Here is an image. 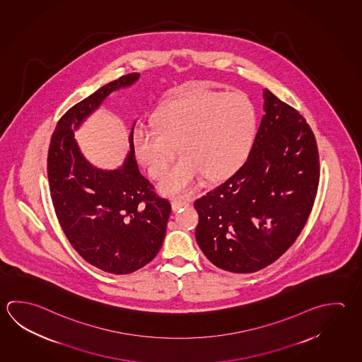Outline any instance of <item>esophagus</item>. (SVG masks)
Returning <instances> with one entry per match:
<instances>
[{
  "label": "esophagus",
  "mask_w": 362,
  "mask_h": 362,
  "mask_svg": "<svg viewBox=\"0 0 362 362\" xmlns=\"http://www.w3.org/2000/svg\"><path fill=\"white\" fill-rule=\"evenodd\" d=\"M189 203L187 202H185V200H172L171 206L172 211H176L178 209H181V208H185V206H187Z\"/></svg>",
  "instance_id": "obj_1"
}]
</instances>
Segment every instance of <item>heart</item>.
<instances>
[{"mask_svg": "<svg viewBox=\"0 0 362 362\" xmlns=\"http://www.w3.org/2000/svg\"><path fill=\"white\" fill-rule=\"evenodd\" d=\"M156 129L136 126L132 145L139 163L153 178L163 176L175 154L181 157L162 181L165 195H184L203 173L219 180L247 158L257 132V108L243 94L186 86L156 115Z\"/></svg>", "mask_w": 362, "mask_h": 362, "instance_id": "1", "label": "heart"}]
</instances>
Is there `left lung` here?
<instances>
[{"mask_svg": "<svg viewBox=\"0 0 362 362\" xmlns=\"http://www.w3.org/2000/svg\"><path fill=\"white\" fill-rule=\"evenodd\" d=\"M264 112L249 157L195 202L197 245L221 269L254 273L295 243L319 184V153L306 119L264 89Z\"/></svg>", "mask_w": 362, "mask_h": 362, "instance_id": "1", "label": "left lung"}]
</instances>
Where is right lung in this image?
Returning <instances> with one entry per match:
<instances>
[{"instance_id":"right-lung-1","label":"right lung","mask_w":362,"mask_h":362,"mask_svg":"<svg viewBox=\"0 0 362 362\" xmlns=\"http://www.w3.org/2000/svg\"><path fill=\"white\" fill-rule=\"evenodd\" d=\"M127 74L71 107L53 132L47 173L53 208L67 240L86 262L112 274H130L156 257L171 204L139 172L132 145L124 165L100 170L88 162L75 132L112 92L138 81Z\"/></svg>"}]
</instances>
